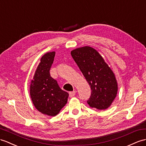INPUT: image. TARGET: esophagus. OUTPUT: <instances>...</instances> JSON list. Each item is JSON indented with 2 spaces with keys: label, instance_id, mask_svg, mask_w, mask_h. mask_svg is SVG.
<instances>
[{
  "label": "esophagus",
  "instance_id": "1",
  "mask_svg": "<svg viewBox=\"0 0 146 146\" xmlns=\"http://www.w3.org/2000/svg\"><path fill=\"white\" fill-rule=\"evenodd\" d=\"M76 95V92L75 91H72V92H69V97H73L74 95Z\"/></svg>",
  "mask_w": 146,
  "mask_h": 146
}]
</instances>
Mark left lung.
Returning <instances> with one entry per match:
<instances>
[{
    "label": "left lung",
    "mask_w": 146,
    "mask_h": 146,
    "mask_svg": "<svg viewBox=\"0 0 146 146\" xmlns=\"http://www.w3.org/2000/svg\"><path fill=\"white\" fill-rule=\"evenodd\" d=\"M71 56L91 88L87 104L92 108L105 110L118 92V84L112 70L99 52L90 46L74 49Z\"/></svg>",
    "instance_id": "8db88e82"
}]
</instances>
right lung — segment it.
Segmentation results:
<instances>
[{
	"instance_id": "right-lung-1",
	"label": "right lung",
	"mask_w": 146,
	"mask_h": 146,
	"mask_svg": "<svg viewBox=\"0 0 146 146\" xmlns=\"http://www.w3.org/2000/svg\"><path fill=\"white\" fill-rule=\"evenodd\" d=\"M55 53L49 52L42 56L30 88L35 107L42 114L51 116L58 114L67 104L69 97V94L59 87L49 73Z\"/></svg>"
}]
</instances>
